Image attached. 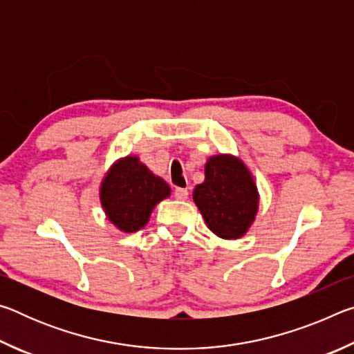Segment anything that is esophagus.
<instances>
[{"label": "esophagus", "mask_w": 354, "mask_h": 354, "mask_svg": "<svg viewBox=\"0 0 354 354\" xmlns=\"http://www.w3.org/2000/svg\"><path fill=\"white\" fill-rule=\"evenodd\" d=\"M187 196H189V190L187 189H176L175 190V198L176 200H187Z\"/></svg>", "instance_id": "34e87169"}]
</instances>
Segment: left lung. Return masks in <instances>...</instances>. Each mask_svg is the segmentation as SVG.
Here are the masks:
<instances>
[{"mask_svg":"<svg viewBox=\"0 0 354 354\" xmlns=\"http://www.w3.org/2000/svg\"><path fill=\"white\" fill-rule=\"evenodd\" d=\"M194 201L215 236L236 241L253 225L259 209V192L241 158L215 154L205 164V181L195 187Z\"/></svg>","mask_w":354,"mask_h":354,"instance_id":"left-lung-1","label":"left lung"}]
</instances>
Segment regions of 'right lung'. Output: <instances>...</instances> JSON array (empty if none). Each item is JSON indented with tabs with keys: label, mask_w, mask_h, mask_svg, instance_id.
I'll list each match as a JSON object with an SVG mask.
<instances>
[{
	"label": "right lung",
	"mask_w": 354,
	"mask_h": 354,
	"mask_svg": "<svg viewBox=\"0 0 354 354\" xmlns=\"http://www.w3.org/2000/svg\"><path fill=\"white\" fill-rule=\"evenodd\" d=\"M170 194V185L134 154L117 159L100 184V203L107 220L127 234L142 230L156 205Z\"/></svg>",
	"instance_id": "1"
}]
</instances>
